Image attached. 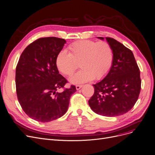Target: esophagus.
<instances>
[{
  "label": "esophagus",
  "instance_id": "1",
  "mask_svg": "<svg viewBox=\"0 0 155 155\" xmlns=\"http://www.w3.org/2000/svg\"><path fill=\"white\" fill-rule=\"evenodd\" d=\"M82 86H83V85H81V84H78V85H76V90H79L81 87H82Z\"/></svg>",
  "mask_w": 155,
  "mask_h": 155
}]
</instances>
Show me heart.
Listing matches in <instances>:
<instances>
[{
  "instance_id": "heart-1",
  "label": "heart",
  "mask_w": 155,
  "mask_h": 155,
  "mask_svg": "<svg viewBox=\"0 0 155 155\" xmlns=\"http://www.w3.org/2000/svg\"><path fill=\"white\" fill-rule=\"evenodd\" d=\"M69 53L61 51L56 57L57 68L66 76H71L79 68L82 69L72 76V83H82L93 79H104L111 69L114 61L112 47L107 41L79 40L69 46Z\"/></svg>"
}]
</instances>
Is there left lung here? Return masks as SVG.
Returning <instances> with one entry per match:
<instances>
[{
    "mask_svg": "<svg viewBox=\"0 0 155 155\" xmlns=\"http://www.w3.org/2000/svg\"><path fill=\"white\" fill-rule=\"evenodd\" d=\"M106 39L114 51V64L106 77L93 84L94 92L88 103L96 114L115 117L134 107L141 91V80L132 51L114 38Z\"/></svg>",
    "mask_w": 155,
    "mask_h": 155,
    "instance_id": "left-lung-1",
    "label": "left lung"
}]
</instances>
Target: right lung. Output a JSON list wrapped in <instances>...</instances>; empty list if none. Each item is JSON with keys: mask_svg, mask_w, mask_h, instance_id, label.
I'll list each match as a JSON object with an SVG mask.
<instances>
[{"mask_svg": "<svg viewBox=\"0 0 155 155\" xmlns=\"http://www.w3.org/2000/svg\"><path fill=\"white\" fill-rule=\"evenodd\" d=\"M66 41L57 37L36 40L24 50L16 68L18 100L23 111L36 121L48 122L67 112L76 86L65 88L68 83L60 74L55 60ZM64 88V91H56Z\"/></svg>", "mask_w": 155, "mask_h": 155, "instance_id": "right-lung-1", "label": "right lung"}]
</instances>
